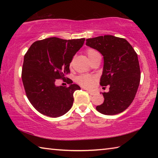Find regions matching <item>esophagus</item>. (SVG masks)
Returning a JSON list of instances; mask_svg holds the SVG:
<instances>
[{"instance_id":"obj_1","label":"esophagus","mask_w":158,"mask_h":158,"mask_svg":"<svg viewBox=\"0 0 158 158\" xmlns=\"http://www.w3.org/2000/svg\"><path fill=\"white\" fill-rule=\"evenodd\" d=\"M87 92L89 93L90 95H94L95 94V92H93V91H90V90H87Z\"/></svg>"}]
</instances>
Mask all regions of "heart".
Returning a JSON list of instances; mask_svg holds the SVG:
<instances>
[{
    "label": "heart",
    "mask_w": 158,
    "mask_h": 158,
    "mask_svg": "<svg viewBox=\"0 0 158 158\" xmlns=\"http://www.w3.org/2000/svg\"><path fill=\"white\" fill-rule=\"evenodd\" d=\"M86 54L90 62H91L98 55H99V53L93 49H88L86 50ZM95 80L96 79L95 77L88 75V74H82V75L78 77V78H77V81H78L79 84L81 85L82 86L87 88V89H90L94 85Z\"/></svg>",
    "instance_id": "b5f03b06"
}]
</instances>
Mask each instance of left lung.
<instances>
[{
	"label": "left lung",
	"mask_w": 158,
	"mask_h": 158,
	"mask_svg": "<svg viewBox=\"0 0 158 158\" xmlns=\"http://www.w3.org/2000/svg\"><path fill=\"white\" fill-rule=\"evenodd\" d=\"M87 46L98 50L104 58L100 84L109 85L102 93L104 102L96 106L100 113L115 115L125 111L135 99L140 82V68L137 53L126 40L113 35L86 40Z\"/></svg>",
	"instance_id": "obj_1"
}]
</instances>
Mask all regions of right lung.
Segmentation results:
<instances>
[{"instance_id":"add662e5","label":"right lung","mask_w":158,"mask_h":158,"mask_svg":"<svg viewBox=\"0 0 158 158\" xmlns=\"http://www.w3.org/2000/svg\"><path fill=\"white\" fill-rule=\"evenodd\" d=\"M84 41L85 38L67 40L49 37L35 42L26 53L21 78L28 100L40 114L56 118L71 109L74 93L81 88L66 78V74ZM60 78L69 84L68 87L55 84Z\"/></svg>"}]
</instances>
